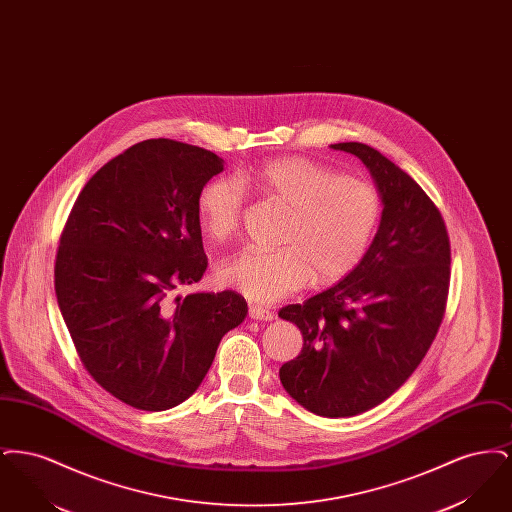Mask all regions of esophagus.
<instances>
[{"label":"esophagus","mask_w":512,"mask_h":512,"mask_svg":"<svg viewBox=\"0 0 512 512\" xmlns=\"http://www.w3.org/2000/svg\"><path fill=\"white\" fill-rule=\"evenodd\" d=\"M249 318H253V320H274L276 315H274V311H270V309H265V307H259V305H251L249 307Z\"/></svg>","instance_id":"obj_1"}]
</instances>
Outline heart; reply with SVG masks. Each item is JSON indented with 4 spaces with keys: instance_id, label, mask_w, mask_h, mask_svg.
<instances>
[{
    "instance_id": "heart-1",
    "label": "heart",
    "mask_w": 512,
    "mask_h": 512,
    "mask_svg": "<svg viewBox=\"0 0 512 512\" xmlns=\"http://www.w3.org/2000/svg\"><path fill=\"white\" fill-rule=\"evenodd\" d=\"M244 190L288 211L276 251L247 247L219 268L222 286L257 303H274L311 280L332 286L365 261L382 219L380 192L305 157H280L234 180H213L199 194L203 232L232 238L244 215Z\"/></svg>"
}]
</instances>
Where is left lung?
Returning a JSON list of instances; mask_svg holds the SVG:
<instances>
[{
    "mask_svg": "<svg viewBox=\"0 0 512 512\" xmlns=\"http://www.w3.org/2000/svg\"><path fill=\"white\" fill-rule=\"evenodd\" d=\"M334 149L365 163L382 197V219L365 261L347 278L278 317L303 334L280 382L307 411L365 413L399 390L438 334L449 292L451 247L434 201L374 147Z\"/></svg>",
    "mask_w": 512,
    "mask_h": 512,
    "instance_id": "obj_1",
    "label": "left lung"
}]
</instances>
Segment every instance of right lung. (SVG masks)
I'll return each mask as SVG.
<instances>
[{"instance_id": "add662e5", "label": "right lung", "mask_w": 512, "mask_h": 512, "mask_svg": "<svg viewBox=\"0 0 512 512\" xmlns=\"http://www.w3.org/2000/svg\"><path fill=\"white\" fill-rule=\"evenodd\" d=\"M219 155L167 138L128 147L82 188L61 234L55 295L90 376L122 403L167 411L203 382L240 293L174 295L207 257L197 201Z\"/></svg>"}]
</instances>
